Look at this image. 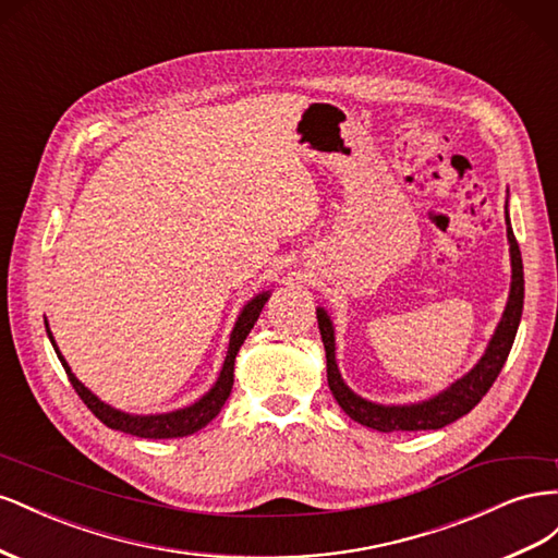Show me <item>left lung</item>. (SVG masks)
Wrapping results in <instances>:
<instances>
[{"mask_svg":"<svg viewBox=\"0 0 558 558\" xmlns=\"http://www.w3.org/2000/svg\"><path fill=\"white\" fill-rule=\"evenodd\" d=\"M505 221H507V243H509V262H512V282H509V296L507 306L502 311L500 323L493 331V337L484 350V355L474 367L460 376L449 388L439 390L437 395L427 397L421 402L411 404H378L367 400V397L357 395L345 386V380L339 372L337 364V339H333V323L329 313L317 306V327L323 333L325 353H327V384L333 395V400L348 413L350 418L360 425H367L378 433H397V429H439L465 416L498 378L502 364L512 350L517 329L521 323L523 311V264L519 243L512 231V221H509V205L505 203Z\"/></svg>","mask_w":558,"mask_h":558,"instance_id":"obj_1","label":"left lung"}]
</instances>
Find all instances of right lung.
<instances>
[{
    "instance_id": "right-lung-1",
    "label": "right lung",
    "mask_w": 558,
    "mask_h": 558,
    "mask_svg": "<svg viewBox=\"0 0 558 558\" xmlns=\"http://www.w3.org/2000/svg\"><path fill=\"white\" fill-rule=\"evenodd\" d=\"M270 296V290L254 294L247 304L243 306L241 315H238V320L233 325L231 331V339H229V350H227V360L221 364V372L215 380V386L205 392L201 400H196L194 404L182 407V409H174V411H166V413H129V411H121L114 409L111 404L102 402L98 395H93L82 380L74 376V372L70 369L68 360L62 357V353L58 350V343L51 333L49 323H46V333H49V341L56 350L58 360L62 362V367H65L68 376H70V384L74 386L76 395L82 397L84 404L98 416L107 427L111 429H119V433L125 435H133V437H142V439H174V437H186V435H194L198 433L201 427L208 425L217 413L225 407V402L229 400L231 388H233V367H235V355L238 350H241L243 341L247 339L250 329L254 327V323L259 320V313L264 308V304Z\"/></svg>"
}]
</instances>
